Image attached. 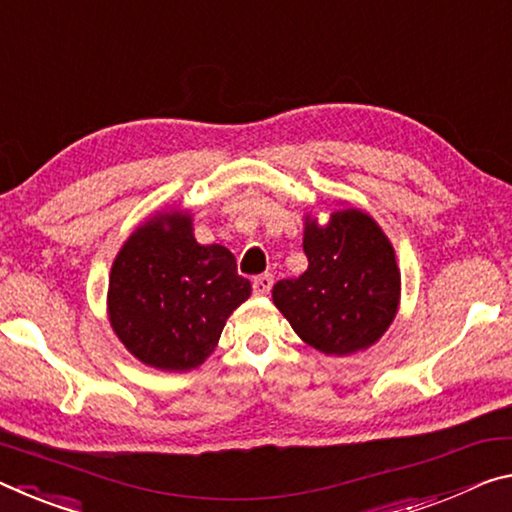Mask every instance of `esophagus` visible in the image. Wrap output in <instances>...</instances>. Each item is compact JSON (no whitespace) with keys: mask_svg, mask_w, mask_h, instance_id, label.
<instances>
[{"mask_svg":"<svg viewBox=\"0 0 512 512\" xmlns=\"http://www.w3.org/2000/svg\"><path fill=\"white\" fill-rule=\"evenodd\" d=\"M271 287H273V275L271 273H262L253 280V291L257 296H266L271 291Z\"/></svg>","mask_w":512,"mask_h":512,"instance_id":"1","label":"esophagus"}]
</instances>
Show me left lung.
I'll return each instance as SVG.
<instances>
[{
  "mask_svg": "<svg viewBox=\"0 0 512 512\" xmlns=\"http://www.w3.org/2000/svg\"><path fill=\"white\" fill-rule=\"evenodd\" d=\"M307 271L275 282L273 303L305 344L348 355L383 337L401 296L394 248L373 218L344 209L326 227L307 221Z\"/></svg>",
  "mask_w": 512,
  "mask_h": 512,
  "instance_id": "left-lung-1",
  "label": "left lung"
}]
</instances>
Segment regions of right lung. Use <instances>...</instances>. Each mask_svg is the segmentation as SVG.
Returning a JSON list of instances; mask_svg holds the SVG:
<instances>
[{"instance_id":"add662e5","label":"right lung","mask_w":512,"mask_h":512,"mask_svg":"<svg viewBox=\"0 0 512 512\" xmlns=\"http://www.w3.org/2000/svg\"><path fill=\"white\" fill-rule=\"evenodd\" d=\"M248 296L250 280L230 250L193 239L186 214H164L139 227L113 262L109 319L141 362L186 371L205 362Z\"/></svg>"}]
</instances>
